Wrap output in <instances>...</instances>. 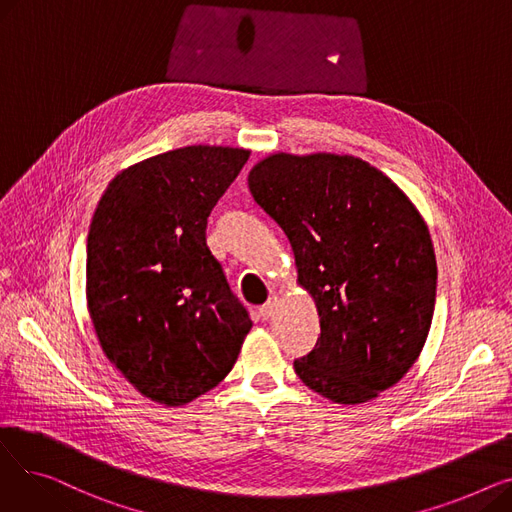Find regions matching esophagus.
I'll return each instance as SVG.
<instances>
[{
  "label": "esophagus",
  "instance_id": "obj_1",
  "mask_svg": "<svg viewBox=\"0 0 512 512\" xmlns=\"http://www.w3.org/2000/svg\"><path fill=\"white\" fill-rule=\"evenodd\" d=\"M276 309H278V297H272L270 301H267V303L259 309V315H261V319H270V317H274Z\"/></svg>",
  "mask_w": 512,
  "mask_h": 512
}]
</instances>
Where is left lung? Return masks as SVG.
<instances>
[{"instance_id":"left-lung-1","label":"left lung","mask_w":512,"mask_h":512,"mask_svg":"<svg viewBox=\"0 0 512 512\" xmlns=\"http://www.w3.org/2000/svg\"><path fill=\"white\" fill-rule=\"evenodd\" d=\"M257 205L284 230L321 336L294 371L338 405L398 384L432 328L438 265L413 201L355 155L270 153L249 172Z\"/></svg>"}]
</instances>
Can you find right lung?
<instances>
[{
    "label": "right lung",
    "instance_id": "1",
    "mask_svg": "<svg viewBox=\"0 0 512 512\" xmlns=\"http://www.w3.org/2000/svg\"><path fill=\"white\" fill-rule=\"evenodd\" d=\"M251 151L188 145L122 170L87 238V307L105 357L145 398L182 407L234 367L253 321L205 242Z\"/></svg>",
    "mask_w": 512,
    "mask_h": 512
}]
</instances>
